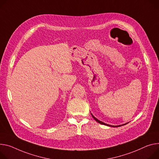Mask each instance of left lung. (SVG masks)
<instances>
[{"instance_id":"obj_1","label":"left lung","mask_w":159,"mask_h":159,"mask_svg":"<svg viewBox=\"0 0 159 159\" xmlns=\"http://www.w3.org/2000/svg\"><path fill=\"white\" fill-rule=\"evenodd\" d=\"M91 115H92V117H93V119L96 121V122H98V123H99V124H103V125H107V126H110V127H120V126H121V125H125V124H127V123H129V122H127V123H125V124H122V125H110V124H106V123H105V122H102V121H100V120H99L98 119H96L94 115L91 113Z\"/></svg>"}]
</instances>
